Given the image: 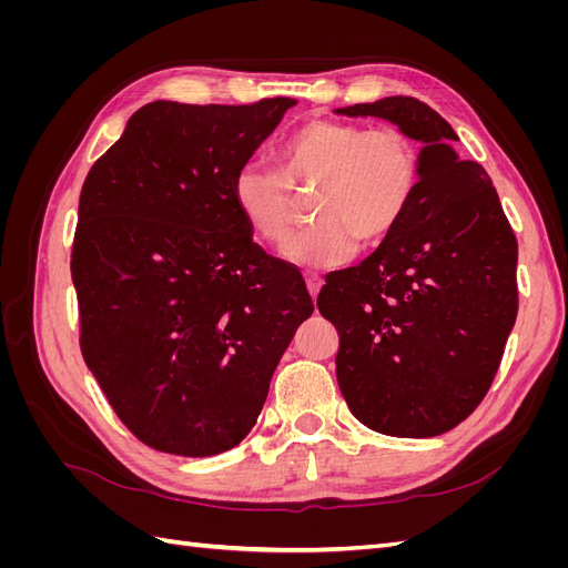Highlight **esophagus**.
Listing matches in <instances>:
<instances>
[{"label":"esophagus","instance_id":"esophagus-1","mask_svg":"<svg viewBox=\"0 0 568 568\" xmlns=\"http://www.w3.org/2000/svg\"><path fill=\"white\" fill-rule=\"evenodd\" d=\"M305 286H307V291H311V296L315 301L317 294H320V288H322V277H320V274H305Z\"/></svg>","mask_w":568,"mask_h":568}]
</instances>
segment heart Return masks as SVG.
<instances>
[{"label": "heart", "mask_w": 568, "mask_h": 568, "mask_svg": "<svg viewBox=\"0 0 568 568\" xmlns=\"http://www.w3.org/2000/svg\"><path fill=\"white\" fill-rule=\"evenodd\" d=\"M277 168L248 161L232 178V201L265 244H282L294 222V189L315 186L311 227L284 246L301 267L346 265L400 225L419 184V153L398 128L367 130L343 120H315L277 153Z\"/></svg>", "instance_id": "b5f03b06"}]
</instances>
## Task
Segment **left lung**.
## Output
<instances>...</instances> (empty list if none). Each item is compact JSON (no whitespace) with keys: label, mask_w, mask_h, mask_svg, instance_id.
<instances>
[{"label":"left lung","mask_w":568,"mask_h":568,"mask_svg":"<svg viewBox=\"0 0 568 568\" xmlns=\"http://www.w3.org/2000/svg\"><path fill=\"white\" fill-rule=\"evenodd\" d=\"M422 142L419 184L400 225L357 267L329 274L320 313L341 336L336 379L372 432L432 438L488 393L517 320V236L488 173L415 97L336 109Z\"/></svg>","instance_id":"1"}]
</instances>
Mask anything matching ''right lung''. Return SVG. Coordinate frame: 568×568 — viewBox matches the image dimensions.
Wrapping results in <instances>:
<instances>
[{"instance_id":"add662e5","label":"right lung","mask_w":568,"mask_h":568,"mask_svg":"<svg viewBox=\"0 0 568 568\" xmlns=\"http://www.w3.org/2000/svg\"><path fill=\"white\" fill-rule=\"evenodd\" d=\"M294 99L153 101L80 192L71 274L80 348L115 415L149 448L211 457L242 443L315 305L232 201Z\"/></svg>"}]
</instances>
